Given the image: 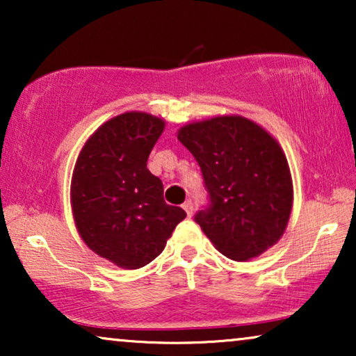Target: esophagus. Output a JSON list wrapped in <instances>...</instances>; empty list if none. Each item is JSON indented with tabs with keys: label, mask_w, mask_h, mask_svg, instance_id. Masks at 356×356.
<instances>
[{
	"label": "esophagus",
	"mask_w": 356,
	"mask_h": 356,
	"mask_svg": "<svg viewBox=\"0 0 356 356\" xmlns=\"http://www.w3.org/2000/svg\"><path fill=\"white\" fill-rule=\"evenodd\" d=\"M183 209H184V212L188 213V217H191V216H193L194 204H193L191 199H188V201H184V202H183Z\"/></svg>",
	"instance_id": "1"
}]
</instances>
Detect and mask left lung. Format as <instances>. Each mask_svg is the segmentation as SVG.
<instances>
[{
    "label": "left lung",
    "instance_id": "left-lung-1",
    "mask_svg": "<svg viewBox=\"0 0 356 356\" xmlns=\"http://www.w3.org/2000/svg\"><path fill=\"white\" fill-rule=\"evenodd\" d=\"M178 139L202 172L209 204L194 220L223 256H259L284 235L293 186L280 145L241 116L186 124Z\"/></svg>",
    "mask_w": 356,
    "mask_h": 356
}]
</instances>
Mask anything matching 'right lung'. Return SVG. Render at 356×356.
Returning <instances> with one entry per match:
<instances>
[{
	"instance_id": "add662e5",
	"label": "right lung",
	"mask_w": 356,
	"mask_h": 356,
	"mask_svg": "<svg viewBox=\"0 0 356 356\" xmlns=\"http://www.w3.org/2000/svg\"><path fill=\"white\" fill-rule=\"evenodd\" d=\"M163 128V120L140 111L116 116L90 136L72 173V213L82 240L124 269L154 261L186 217L163 201V184L147 168Z\"/></svg>"
}]
</instances>
